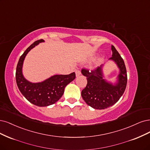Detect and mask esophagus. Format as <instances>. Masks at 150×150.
Returning <instances> with one entry per match:
<instances>
[{"mask_svg":"<svg viewBox=\"0 0 150 150\" xmlns=\"http://www.w3.org/2000/svg\"><path fill=\"white\" fill-rule=\"evenodd\" d=\"M75 72H76V76H79L81 74V71H80L79 70H78V69H76Z\"/></svg>","mask_w":150,"mask_h":150,"instance_id":"esophagus-1","label":"esophagus"}]
</instances>
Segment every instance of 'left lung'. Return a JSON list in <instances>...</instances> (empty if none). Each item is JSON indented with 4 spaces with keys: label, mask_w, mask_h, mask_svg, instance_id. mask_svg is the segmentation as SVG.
Listing matches in <instances>:
<instances>
[{
    "label": "left lung",
    "mask_w": 150,
    "mask_h": 150,
    "mask_svg": "<svg viewBox=\"0 0 150 150\" xmlns=\"http://www.w3.org/2000/svg\"><path fill=\"white\" fill-rule=\"evenodd\" d=\"M112 56L109 59L113 60L120 69L118 82L115 85L103 79L102 66L89 71L82 69L81 73L86 76L87 84L82 91L81 96L86 104L95 109H105L120 99L126 89L127 74L123 59L115 48L112 46Z\"/></svg>",
    "instance_id": "8db88e82"
}]
</instances>
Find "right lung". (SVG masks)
<instances>
[{
	"label": "right lung",
	"instance_id": "right-lung-1",
	"mask_svg": "<svg viewBox=\"0 0 150 150\" xmlns=\"http://www.w3.org/2000/svg\"><path fill=\"white\" fill-rule=\"evenodd\" d=\"M44 42L43 39L36 41L25 51L19 59L15 73L17 84L22 95L32 104L39 107L54 104L63 95L65 87L76 78L74 72L68 75H54L38 83H32L25 79L22 66L26 55L36 45Z\"/></svg>",
	"mask_w": 150,
	"mask_h": 150
}]
</instances>
